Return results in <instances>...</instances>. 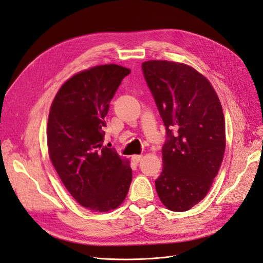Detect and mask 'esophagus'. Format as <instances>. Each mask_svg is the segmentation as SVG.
<instances>
[{
    "mask_svg": "<svg viewBox=\"0 0 263 263\" xmlns=\"http://www.w3.org/2000/svg\"><path fill=\"white\" fill-rule=\"evenodd\" d=\"M141 158H142V156H141V155H134V156L132 157V160H133L134 162L138 163V162L141 160Z\"/></svg>",
    "mask_w": 263,
    "mask_h": 263,
    "instance_id": "1",
    "label": "esophagus"
}]
</instances>
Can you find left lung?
<instances>
[{
	"label": "left lung",
	"mask_w": 263,
	"mask_h": 263,
	"mask_svg": "<svg viewBox=\"0 0 263 263\" xmlns=\"http://www.w3.org/2000/svg\"><path fill=\"white\" fill-rule=\"evenodd\" d=\"M165 127L156 190L165 208L185 212L209 193L225 153V118L208 79L184 63L141 65Z\"/></svg>",
	"instance_id": "obj_1"
}]
</instances>
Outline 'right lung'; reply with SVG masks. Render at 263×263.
I'll return each mask as SVG.
<instances>
[{
    "instance_id": "1",
    "label": "right lung",
    "mask_w": 263,
    "mask_h": 263,
    "mask_svg": "<svg viewBox=\"0 0 263 263\" xmlns=\"http://www.w3.org/2000/svg\"><path fill=\"white\" fill-rule=\"evenodd\" d=\"M129 73L117 65L82 71L60 87L50 107L47 142L51 162L69 193L91 211L118 208L132 183L128 160L102 146L109 102Z\"/></svg>"
}]
</instances>
